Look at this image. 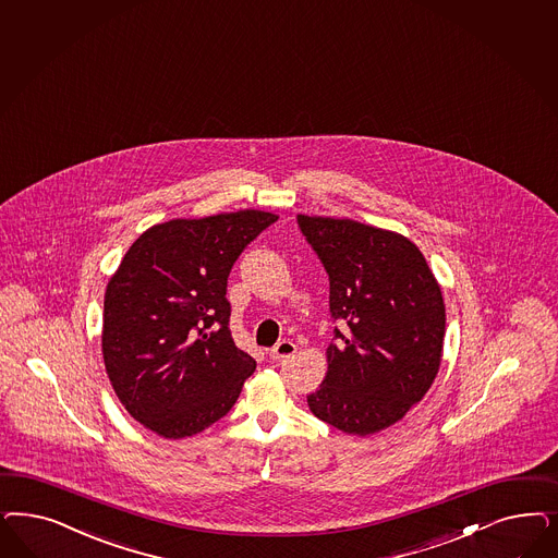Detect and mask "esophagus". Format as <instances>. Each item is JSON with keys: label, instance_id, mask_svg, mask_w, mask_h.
<instances>
[{"label": "esophagus", "instance_id": "1", "mask_svg": "<svg viewBox=\"0 0 558 558\" xmlns=\"http://www.w3.org/2000/svg\"><path fill=\"white\" fill-rule=\"evenodd\" d=\"M298 351V347H295V342L291 341H281L277 342L272 349L269 351V357L270 360L275 361H281V360H288V357H291L293 353Z\"/></svg>", "mask_w": 558, "mask_h": 558}]
</instances>
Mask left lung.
I'll return each mask as SVG.
<instances>
[{"label": "left lung", "instance_id": "8db88e82", "mask_svg": "<svg viewBox=\"0 0 558 558\" xmlns=\"http://www.w3.org/2000/svg\"><path fill=\"white\" fill-rule=\"evenodd\" d=\"M298 226L328 272L330 314L341 323L307 407L339 432H381L421 402L439 372L441 288L402 234L335 217L298 216Z\"/></svg>", "mask_w": 558, "mask_h": 558}]
</instances>
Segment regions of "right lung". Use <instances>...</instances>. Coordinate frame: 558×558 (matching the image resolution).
Segmentation results:
<instances>
[{"mask_svg": "<svg viewBox=\"0 0 558 558\" xmlns=\"http://www.w3.org/2000/svg\"><path fill=\"white\" fill-rule=\"evenodd\" d=\"M275 221L258 209L170 219L145 230L110 277L102 357L114 395L145 429L191 437L234 407L256 361L228 328V277Z\"/></svg>", "mask_w": 558, "mask_h": 558, "instance_id": "add662e5", "label": "right lung"}]
</instances>
